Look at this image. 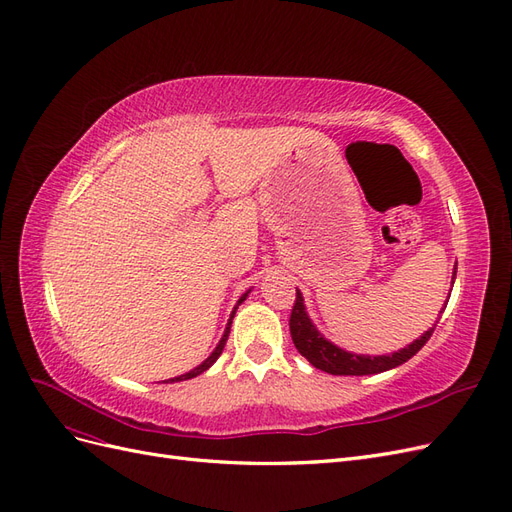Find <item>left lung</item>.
Returning <instances> with one entry per match:
<instances>
[{"instance_id":"1","label":"left lung","mask_w":512,"mask_h":512,"mask_svg":"<svg viewBox=\"0 0 512 512\" xmlns=\"http://www.w3.org/2000/svg\"><path fill=\"white\" fill-rule=\"evenodd\" d=\"M455 275H457V265L453 271V284H455ZM448 297H451V292H448ZM446 303L448 301H444V307ZM433 329H436V324H433V327L425 331L421 337L414 339L412 344L404 346L397 352L369 356V354L348 352L329 342V339L316 329L312 318H309L305 309V299L299 292V288H297V301H294L292 316H290V335L301 356H305V359L316 369L327 371V374H333V376H371V374H380V371H389L412 359V356L427 344Z\"/></svg>"}]
</instances>
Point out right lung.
<instances>
[{
  "label": "right lung",
  "mask_w": 512,
  "mask_h": 512,
  "mask_svg": "<svg viewBox=\"0 0 512 512\" xmlns=\"http://www.w3.org/2000/svg\"><path fill=\"white\" fill-rule=\"evenodd\" d=\"M252 292V288L250 290H247L245 294H243V297L237 301V305H235V309H232V314H230V318H228V324H226V329H224V335L220 337V342H218V346H215V350L207 356V359L203 361V363H200V365H196L194 369H190L188 371V374H181V376H175V378H170V380H164V382H181V380H190V378H196V376H200V374H203V371H207L215 361H218L220 359V354H222V350H224V346H226V339H228V333H230V324H232V316H235V312H237V307L247 299V294H250Z\"/></svg>",
  "instance_id": "add662e5"
}]
</instances>
